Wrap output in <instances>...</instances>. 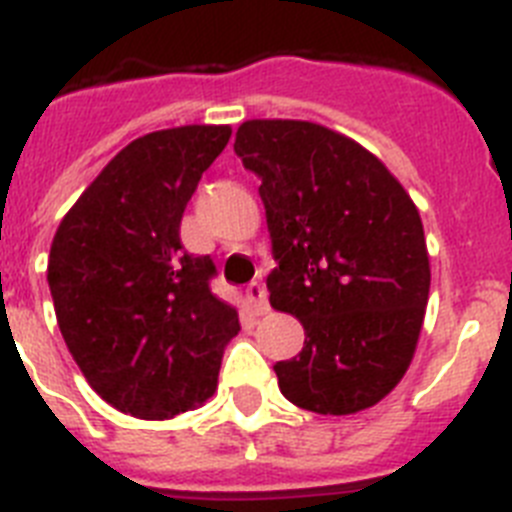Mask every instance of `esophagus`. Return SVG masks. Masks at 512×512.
<instances>
[{
    "label": "esophagus",
    "instance_id": "esophagus-1",
    "mask_svg": "<svg viewBox=\"0 0 512 512\" xmlns=\"http://www.w3.org/2000/svg\"><path fill=\"white\" fill-rule=\"evenodd\" d=\"M246 297H248V302H251V307H253V312H256V315H266V312L271 310V307H269V297H266V287H264V284H259V282L248 284Z\"/></svg>",
    "mask_w": 512,
    "mask_h": 512
}]
</instances>
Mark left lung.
I'll list each match as a JSON object with an SVG mask.
<instances>
[{
  "mask_svg": "<svg viewBox=\"0 0 512 512\" xmlns=\"http://www.w3.org/2000/svg\"><path fill=\"white\" fill-rule=\"evenodd\" d=\"M235 153L261 179L271 248L269 302L305 328L277 361L297 408L351 415L397 387L423 328L431 264L420 212L356 140L307 120H246Z\"/></svg>",
  "mask_w": 512,
  "mask_h": 512,
  "instance_id": "1",
  "label": "left lung"
}]
</instances>
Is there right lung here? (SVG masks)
I'll return each mask as SVG.
<instances>
[{
    "label": "right lung",
    "mask_w": 512,
    "mask_h": 512,
    "mask_svg": "<svg viewBox=\"0 0 512 512\" xmlns=\"http://www.w3.org/2000/svg\"><path fill=\"white\" fill-rule=\"evenodd\" d=\"M230 125L156 130L122 148L63 215L48 256L58 328L92 390L120 413L169 420L217 390L238 310L212 295L210 256L179 225Z\"/></svg>",
    "instance_id": "obj_1"
}]
</instances>
